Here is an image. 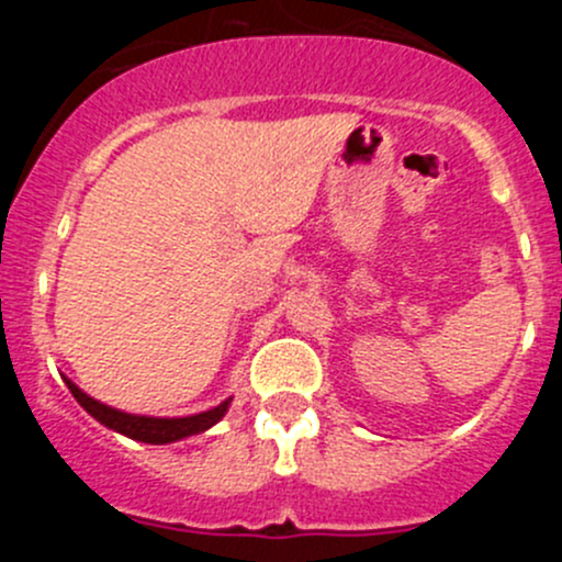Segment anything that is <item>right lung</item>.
I'll return each mask as SVG.
<instances>
[{
	"label": "right lung",
	"instance_id": "1",
	"mask_svg": "<svg viewBox=\"0 0 562 562\" xmlns=\"http://www.w3.org/2000/svg\"><path fill=\"white\" fill-rule=\"evenodd\" d=\"M65 383L67 389H70V394L78 400V405H81L89 416L98 418L100 424H105L108 429L127 435V438L133 440H140V443H155V446L176 443V440L190 438V435L206 432L209 427H214V424L228 413V405H231V400H225L223 405L212 407V411H203V413H195V416H184V418L133 416V413H124V411H116V407L103 405V402H98L94 396H89L87 391L78 389L72 381H67V378Z\"/></svg>",
	"mask_w": 562,
	"mask_h": 562
}]
</instances>
